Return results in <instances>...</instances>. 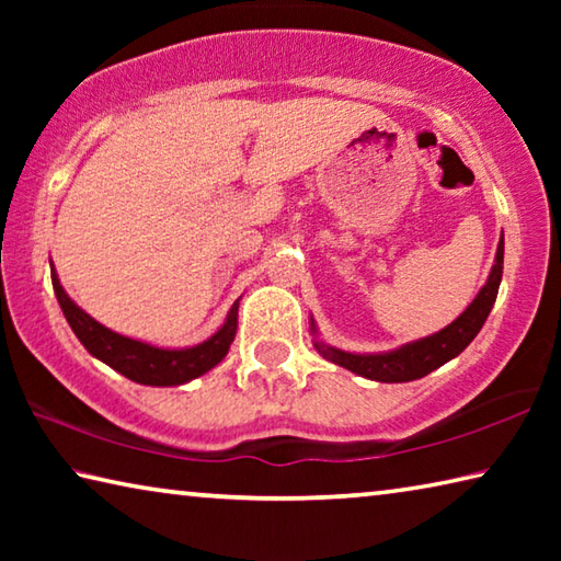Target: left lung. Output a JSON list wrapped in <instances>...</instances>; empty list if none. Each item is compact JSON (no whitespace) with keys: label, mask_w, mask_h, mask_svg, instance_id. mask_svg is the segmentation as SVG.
Segmentation results:
<instances>
[{"label":"left lung","mask_w":561,"mask_h":561,"mask_svg":"<svg viewBox=\"0 0 561 561\" xmlns=\"http://www.w3.org/2000/svg\"><path fill=\"white\" fill-rule=\"evenodd\" d=\"M502 260H505V240H500L497 244V257H495V264H492V272L485 282V287L478 291V297L472 299L470 307L465 309L453 324L438 331V334L413 341V344L388 351V354H348V351L327 346L321 344V341H314V346L321 356L331 360V364L344 366L358 376L371 378V381L405 383V381H415V378L428 376L431 371H435V368H440L445 360H450L458 356L460 351H465V346L478 336V331L482 329V324H485L492 304L497 299V289L502 279ZM311 329H314V321H311Z\"/></svg>","instance_id":"8db88e82"}]
</instances>
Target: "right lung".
<instances>
[{"instance_id": "right-lung-1", "label": "right lung", "mask_w": 561, "mask_h": 561, "mask_svg": "<svg viewBox=\"0 0 561 561\" xmlns=\"http://www.w3.org/2000/svg\"><path fill=\"white\" fill-rule=\"evenodd\" d=\"M51 284L66 321H69L73 334L79 336L89 354L101 358L111 368H116L118 374L130 378V381L144 386H180L207 374L227 356L237 334V307H240V301L232 304L225 324L217 329V334L203 341V344L190 348H158L144 344V341L121 336L116 331L99 324L96 319H91L64 291L54 267Z\"/></svg>"}]
</instances>
